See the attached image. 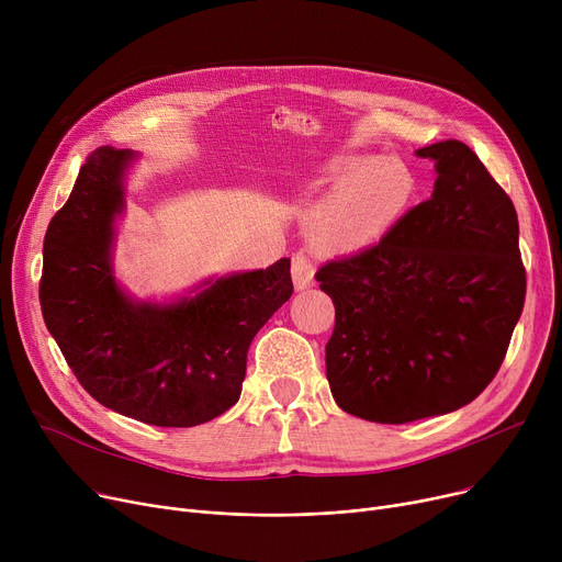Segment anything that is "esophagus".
<instances>
[{
	"label": "esophagus",
	"instance_id": "34e87169",
	"mask_svg": "<svg viewBox=\"0 0 562 562\" xmlns=\"http://www.w3.org/2000/svg\"><path fill=\"white\" fill-rule=\"evenodd\" d=\"M291 278H293V286H296L299 291H303V289L314 284V263L310 261L307 255H303V252L293 255V259H291Z\"/></svg>",
	"mask_w": 562,
	"mask_h": 562
}]
</instances>
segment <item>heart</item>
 <instances>
[{"label":"heart","instance_id":"obj_1","mask_svg":"<svg viewBox=\"0 0 562 562\" xmlns=\"http://www.w3.org/2000/svg\"><path fill=\"white\" fill-rule=\"evenodd\" d=\"M333 191L312 212L310 236L323 255L375 246L401 223L415 198V175L396 159L341 153L318 166Z\"/></svg>","mask_w":562,"mask_h":562}]
</instances>
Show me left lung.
Here are the masks:
<instances>
[{"label":"left lung","instance_id":"obj_1","mask_svg":"<svg viewBox=\"0 0 562 562\" xmlns=\"http://www.w3.org/2000/svg\"><path fill=\"white\" fill-rule=\"evenodd\" d=\"M432 159V195L375 246L323 263L335 303L326 375L337 405L407 424L474 401L496 375L524 310L515 204L462 140Z\"/></svg>","mask_w":562,"mask_h":562}]
</instances>
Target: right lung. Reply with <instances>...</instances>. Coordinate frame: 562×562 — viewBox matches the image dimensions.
<instances>
[{
	"label": "right lung",
	"mask_w": 562,
	"mask_h": 562,
	"mask_svg": "<svg viewBox=\"0 0 562 562\" xmlns=\"http://www.w3.org/2000/svg\"><path fill=\"white\" fill-rule=\"evenodd\" d=\"M134 157L109 145L86 157L45 234L43 318L98 403L150 426L189 428L239 401L250 341L293 293L291 261L206 280L175 303L132 301L113 278L111 248Z\"/></svg>",
	"instance_id": "1"
}]
</instances>
